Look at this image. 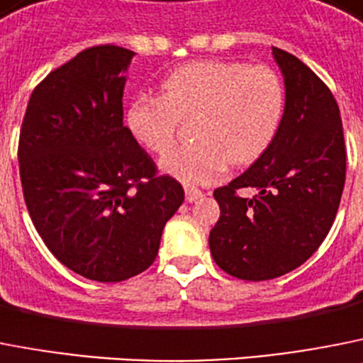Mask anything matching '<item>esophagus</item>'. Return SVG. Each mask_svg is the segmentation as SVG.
<instances>
[{
    "instance_id": "esophagus-1",
    "label": "esophagus",
    "mask_w": 363,
    "mask_h": 363,
    "mask_svg": "<svg viewBox=\"0 0 363 363\" xmlns=\"http://www.w3.org/2000/svg\"><path fill=\"white\" fill-rule=\"evenodd\" d=\"M201 197H203V191L201 190H197L194 186H188V188H186V201H188V203H195V201H199Z\"/></svg>"
}]
</instances>
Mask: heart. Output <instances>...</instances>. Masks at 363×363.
<instances>
[{
	"label": "heart",
	"instance_id": "heart-1",
	"mask_svg": "<svg viewBox=\"0 0 363 363\" xmlns=\"http://www.w3.org/2000/svg\"><path fill=\"white\" fill-rule=\"evenodd\" d=\"M283 115L285 86L274 69L203 60L169 72L160 96H137L125 111V125L140 146L166 155L177 143L181 122L194 121V144L166 157L162 169L188 184H210L228 164L259 159L277 137Z\"/></svg>",
	"mask_w": 363,
	"mask_h": 363
}]
</instances>
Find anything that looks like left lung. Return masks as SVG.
<instances>
[{"label": "left lung", "instance_id": "1", "mask_svg": "<svg viewBox=\"0 0 363 363\" xmlns=\"http://www.w3.org/2000/svg\"><path fill=\"white\" fill-rule=\"evenodd\" d=\"M285 77L277 137L247 172L213 191L220 216L210 250L220 269L264 281L298 269L320 248L345 184V140L329 87L301 60L272 47ZM257 191L242 198L238 191Z\"/></svg>", "mask_w": 363, "mask_h": 363}]
</instances>
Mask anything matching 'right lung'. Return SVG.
Wrapping results in <instances>:
<instances>
[{
  "label": "right lung",
  "instance_id": "add662e5",
  "mask_svg": "<svg viewBox=\"0 0 363 363\" xmlns=\"http://www.w3.org/2000/svg\"><path fill=\"white\" fill-rule=\"evenodd\" d=\"M133 50L96 45L49 72L27 104L18 144L23 199L52 256L100 283L150 269L184 201L124 125Z\"/></svg>",
  "mask_w": 363,
  "mask_h": 363
}]
</instances>
